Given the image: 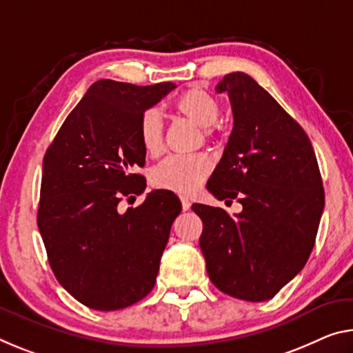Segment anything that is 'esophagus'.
Segmentation results:
<instances>
[{"label":"esophagus","instance_id":"esophagus-1","mask_svg":"<svg viewBox=\"0 0 353 353\" xmlns=\"http://www.w3.org/2000/svg\"><path fill=\"white\" fill-rule=\"evenodd\" d=\"M181 201H182V209H183V210H188L190 205H192V203H190V199L185 198V196H182Z\"/></svg>","mask_w":353,"mask_h":353}]
</instances>
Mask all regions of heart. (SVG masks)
<instances>
[{"label":"heart","mask_w":353,"mask_h":353,"mask_svg":"<svg viewBox=\"0 0 353 353\" xmlns=\"http://www.w3.org/2000/svg\"><path fill=\"white\" fill-rule=\"evenodd\" d=\"M179 114L188 117L204 128L205 135L214 133L221 108L218 100L201 88H192L176 100ZM138 138L149 155H159L163 149V119L157 108H146L138 119ZM210 174V165L199 155H171L150 171V183L155 188L190 194L201 187Z\"/></svg>","instance_id":"b5f03b06"}]
</instances>
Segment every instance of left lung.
Here are the masks:
<instances>
[{
  "label": "left lung",
  "instance_id": "8db88e82",
  "mask_svg": "<svg viewBox=\"0 0 353 353\" xmlns=\"http://www.w3.org/2000/svg\"><path fill=\"white\" fill-rule=\"evenodd\" d=\"M234 128L207 190L243 210L193 204L210 281L247 301L275 297L305 267L316 243L325 193L312 144L297 121L242 72L223 78ZM226 201V203H228Z\"/></svg>",
  "mask_w": 353,
  "mask_h": 353
}]
</instances>
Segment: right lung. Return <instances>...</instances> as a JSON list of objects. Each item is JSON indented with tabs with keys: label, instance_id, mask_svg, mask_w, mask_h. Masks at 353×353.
Wrapping results in <instances>:
<instances>
[{
	"label": "right lung",
	"instance_id": "obj_1",
	"mask_svg": "<svg viewBox=\"0 0 353 353\" xmlns=\"http://www.w3.org/2000/svg\"><path fill=\"white\" fill-rule=\"evenodd\" d=\"M174 88L96 81L43 155L37 226L50 267L92 310L135 305L155 284L181 201L155 190L135 209L121 212L119 204L146 188V179L132 171L146 161L139 116Z\"/></svg>",
	"mask_w": 353,
	"mask_h": 353
}]
</instances>
